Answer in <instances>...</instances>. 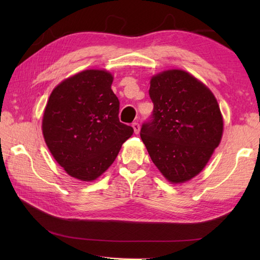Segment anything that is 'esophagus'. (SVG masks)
Returning <instances> with one entry per match:
<instances>
[{
  "mask_svg": "<svg viewBox=\"0 0 260 260\" xmlns=\"http://www.w3.org/2000/svg\"><path fill=\"white\" fill-rule=\"evenodd\" d=\"M132 128H133V130H135L136 135H138V133L140 132V124L138 122H133L132 123Z\"/></svg>",
  "mask_w": 260,
  "mask_h": 260,
  "instance_id": "1",
  "label": "esophagus"
}]
</instances>
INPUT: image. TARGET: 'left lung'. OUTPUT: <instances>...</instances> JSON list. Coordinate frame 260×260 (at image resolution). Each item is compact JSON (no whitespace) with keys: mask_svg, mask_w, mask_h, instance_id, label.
<instances>
[{"mask_svg":"<svg viewBox=\"0 0 260 260\" xmlns=\"http://www.w3.org/2000/svg\"><path fill=\"white\" fill-rule=\"evenodd\" d=\"M148 93L154 108L141 139L165 178L185 182L206 166L221 141L218 102L205 84L180 69L154 76Z\"/></svg>","mask_w":260,"mask_h":260,"instance_id":"obj_1","label":"left lung"}]
</instances>
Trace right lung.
Instances as JSON below:
<instances>
[{
  "label": "right lung",
  "mask_w": 260,
  "mask_h": 260,
  "mask_svg": "<svg viewBox=\"0 0 260 260\" xmlns=\"http://www.w3.org/2000/svg\"><path fill=\"white\" fill-rule=\"evenodd\" d=\"M112 83L106 70H83L60 82L45 106V143L67 174L81 181L105 172L133 135L132 127L119 121Z\"/></svg>",
  "instance_id": "add662e5"
}]
</instances>
